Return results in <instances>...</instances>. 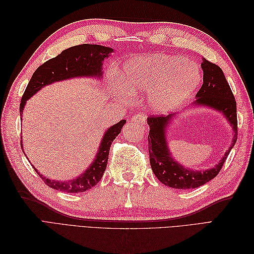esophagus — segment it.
<instances>
[{"mask_svg": "<svg viewBox=\"0 0 254 254\" xmlns=\"http://www.w3.org/2000/svg\"><path fill=\"white\" fill-rule=\"evenodd\" d=\"M130 120H131V122H133V123H141V124H144L145 121H146L145 117H144L143 114H141V113L133 114Z\"/></svg>", "mask_w": 254, "mask_h": 254, "instance_id": "34e87169", "label": "esophagus"}]
</instances>
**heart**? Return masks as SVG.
<instances>
[{
  "label": "heart",
  "mask_w": 254,
  "mask_h": 254,
  "mask_svg": "<svg viewBox=\"0 0 254 254\" xmlns=\"http://www.w3.org/2000/svg\"><path fill=\"white\" fill-rule=\"evenodd\" d=\"M201 81L197 64L179 56L152 54L126 63L122 84L134 93H146L150 109L165 113L186 103Z\"/></svg>",
  "instance_id": "heart-1"
}]
</instances>
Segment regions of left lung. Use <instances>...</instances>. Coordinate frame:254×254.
I'll return each instance as SVG.
<instances>
[{
  "instance_id": "1",
  "label": "left lung",
  "mask_w": 254,
  "mask_h": 254,
  "mask_svg": "<svg viewBox=\"0 0 254 254\" xmlns=\"http://www.w3.org/2000/svg\"><path fill=\"white\" fill-rule=\"evenodd\" d=\"M201 68L203 71V83L197 92V99L193 105L209 107L222 112L233 128V142L215 167L205 171L190 170L174 160L166 141L165 129L176 113L168 114L167 117H149L147 119V124L150 128L148 151L151 170L160 182L173 189H196L215 178L237 140L236 102L224 72L217 64L210 63L205 58L202 59Z\"/></svg>"
}]
</instances>
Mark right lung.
Wrapping results in <instances>:
<instances>
[{
  "label": "right lung",
  "instance_id": "1",
  "mask_svg": "<svg viewBox=\"0 0 254 254\" xmlns=\"http://www.w3.org/2000/svg\"><path fill=\"white\" fill-rule=\"evenodd\" d=\"M112 52L111 48L103 45L80 44L66 49L57 57L45 61L35 71L23 93L20 104V115H22L27 99L48 84L82 76L103 78V61L105 58H108L109 54ZM125 123L126 120H122L107 130L99 145L95 160L77 178L67 181L51 180L40 175L35 167L34 170L41 177L43 182L54 190L65 193H82L92 189L102 179L108 162L110 146L121 132ZM21 148H23L22 143Z\"/></svg>",
  "mask_w": 254,
  "mask_h": 254
}]
</instances>
